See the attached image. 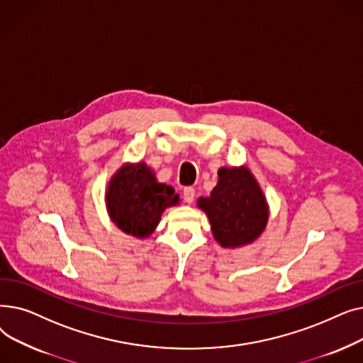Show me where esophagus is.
<instances>
[{
  "instance_id": "esophagus-1",
  "label": "esophagus",
  "mask_w": 363,
  "mask_h": 363,
  "mask_svg": "<svg viewBox=\"0 0 363 363\" xmlns=\"http://www.w3.org/2000/svg\"><path fill=\"white\" fill-rule=\"evenodd\" d=\"M182 196H184V200L186 203H193L194 201V196H196V189L193 186H185Z\"/></svg>"
}]
</instances>
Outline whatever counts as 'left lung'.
I'll use <instances>...</instances> for the list:
<instances>
[{
  "instance_id": "1",
  "label": "left lung",
  "mask_w": 363,
  "mask_h": 363,
  "mask_svg": "<svg viewBox=\"0 0 363 363\" xmlns=\"http://www.w3.org/2000/svg\"><path fill=\"white\" fill-rule=\"evenodd\" d=\"M212 233L222 247H238L256 240L268 222V206L260 188L245 167L219 169L211 197L200 199Z\"/></svg>"
}]
</instances>
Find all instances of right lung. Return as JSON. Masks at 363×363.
<instances>
[{"instance_id":"obj_1","label":"right lung","mask_w":363,"mask_h":363,"mask_svg":"<svg viewBox=\"0 0 363 363\" xmlns=\"http://www.w3.org/2000/svg\"><path fill=\"white\" fill-rule=\"evenodd\" d=\"M110 218L121 230L133 237H148L157 226L162 213L179 201L174 188L156 181L144 164L123 166L110 181L107 189Z\"/></svg>"}]
</instances>
